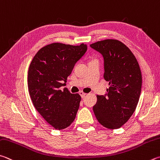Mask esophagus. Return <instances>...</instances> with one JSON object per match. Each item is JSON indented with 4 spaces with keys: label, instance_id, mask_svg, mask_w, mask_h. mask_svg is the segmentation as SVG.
Returning <instances> with one entry per match:
<instances>
[{
    "label": "esophagus",
    "instance_id": "obj_1",
    "mask_svg": "<svg viewBox=\"0 0 160 160\" xmlns=\"http://www.w3.org/2000/svg\"><path fill=\"white\" fill-rule=\"evenodd\" d=\"M79 94L81 96V97H82V98H85V97H86V95H87L86 93L83 92H82V91H80V92H79Z\"/></svg>",
    "mask_w": 160,
    "mask_h": 160
}]
</instances>
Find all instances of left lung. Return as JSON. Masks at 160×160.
Returning <instances> with one entry per match:
<instances>
[{"mask_svg": "<svg viewBox=\"0 0 160 160\" xmlns=\"http://www.w3.org/2000/svg\"><path fill=\"white\" fill-rule=\"evenodd\" d=\"M90 47L102 54L103 78L109 82L106 96H97L93 110L101 125L118 129L129 120L137 106L142 86L139 64L132 51L118 40H101Z\"/></svg>", "mask_w": 160, "mask_h": 160, "instance_id": "left-lung-1", "label": "left lung"}]
</instances>
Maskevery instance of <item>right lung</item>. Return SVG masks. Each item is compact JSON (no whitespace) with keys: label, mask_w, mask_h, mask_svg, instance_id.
Masks as SVG:
<instances>
[{"label":"right lung","mask_w":160,"mask_h":160,"mask_svg":"<svg viewBox=\"0 0 160 160\" xmlns=\"http://www.w3.org/2000/svg\"><path fill=\"white\" fill-rule=\"evenodd\" d=\"M88 46L54 42L42 48L28 72V92L35 108L54 129H66L74 121L81 97L60 89Z\"/></svg>","instance_id":"add662e5"}]
</instances>
